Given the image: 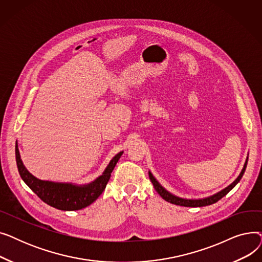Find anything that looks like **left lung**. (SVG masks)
I'll list each match as a JSON object with an SVG mask.
<instances>
[{"label":"left lung","instance_id":"1","mask_svg":"<svg viewBox=\"0 0 262 262\" xmlns=\"http://www.w3.org/2000/svg\"><path fill=\"white\" fill-rule=\"evenodd\" d=\"M247 160H249V155H247L246 157V160H245V163L243 166V169L241 171V173L239 174V176L236 178L235 182H232L229 186H227L225 189L221 190L220 192H217V193L213 194V195H210L208 198H204V199H183V198H178L172 193H170V192L168 190L164 189L158 182L156 178L153 176V174L150 173L148 171V176H149V180L150 182H152L155 190L158 192V194L164 200L167 201L171 204H174V205H178V206H185V207H203V206H208V205H211V204H214L216 203L219 200H221L223 196H225L228 192L235 187L242 178L244 172H245V169H246V166H247Z\"/></svg>","mask_w":262,"mask_h":262}]
</instances>
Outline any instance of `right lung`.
<instances>
[{"mask_svg":"<svg viewBox=\"0 0 262 262\" xmlns=\"http://www.w3.org/2000/svg\"><path fill=\"white\" fill-rule=\"evenodd\" d=\"M123 154V150L117 154L112 160L103 174L87 185H74L71 183H54L41 181L31 174L22 162L18 143H16V161L19 174L23 182L29 186L33 192L52 207L59 210H79L91 205L105 190L112 172L117 162Z\"/></svg>","mask_w":262,"mask_h":262,"instance_id":"obj_1","label":"right lung"}]
</instances>
